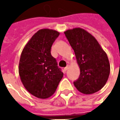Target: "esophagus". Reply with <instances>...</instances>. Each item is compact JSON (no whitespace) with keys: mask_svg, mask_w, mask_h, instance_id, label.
I'll use <instances>...</instances> for the list:
<instances>
[{"mask_svg":"<svg viewBox=\"0 0 120 120\" xmlns=\"http://www.w3.org/2000/svg\"><path fill=\"white\" fill-rule=\"evenodd\" d=\"M69 68V65H67V66H66V67H65V68H64V71H68Z\"/></svg>","mask_w":120,"mask_h":120,"instance_id":"obj_1","label":"esophagus"}]
</instances>
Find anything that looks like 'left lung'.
Segmentation results:
<instances>
[{
  "label": "left lung",
  "mask_w": 120,
  "mask_h": 120,
  "mask_svg": "<svg viewBox=\"0 0 120 120\" xmlns=\"http://www.w3.org/2000/svg\"><path fill=\"white\" fill-rule=\"evenodd\" d=\"M64 33L75 54L80 70L74 82L78 91L85 94L95 93L103 87L110 74L107 55L92 34L84 29L76 27Z\"/></svg>",
  "instance_id": "left-lung-1"
}]
</instances>
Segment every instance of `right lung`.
<instances>
[{"label":"right lung","instance_id":"add662e5","mask_svg":"<svg viewBox=\"0 0 120 120\" xmlns=\"http://www.w3.org/2000/svg\"><path fill=\"white\" fill-rule=\"evenodd\" d=\"M57 31L42 29L25 45L20 58L19 73L26 89L35 97L46 99L55 93L64 74L51 54Z\"/></svg>","mask_w":120,"mask_h":120}]
</instances>
